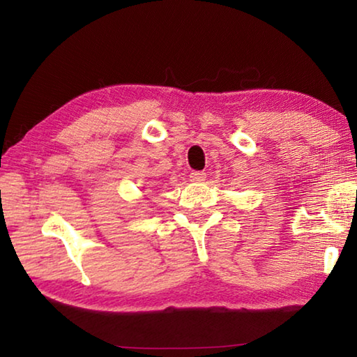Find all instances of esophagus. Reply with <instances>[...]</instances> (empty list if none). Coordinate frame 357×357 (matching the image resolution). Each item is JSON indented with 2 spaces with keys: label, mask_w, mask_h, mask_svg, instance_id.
Wrapping results in <instances>:
<instances>
[{
  "label": "esophagus",
  "mask_w": 357,
  "mask_h": 357,
  "mask_svg": "<svg viewBox=\"0 0 357 357\" xmlns=\"http://www.w3.org/2000/svg\"><path fill=\"white\" fill-rule=\"evenodd\" d=\"M190 179L192 181H198V183H200V181L206 179V173H204V172H192L190 173Z\"/></svg>",
  "instance_id": "1"
}]
</instances>
